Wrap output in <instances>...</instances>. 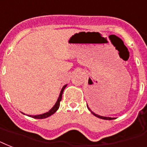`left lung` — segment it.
<instances>
[{
	"instance_id": "obj_1",
	"label": "left lung",
	"mask_w": 147,
	"mask_h": 147,
	"mask_svg": "<svg viewBox=\"0 0 147 147\" xmlns=\"http://www.w3.org/2000/svg\"><path fill=\"white\" fill-rule=\"evenodd\" d=\"M87 107H88V110H89L90 111H91V113H92V114H93L94 116L98 117V118H100V119H106V120H111V119H115V118H111V117H106V116H101V115H98V114H95L94 112H93V111L90 110V108H89L88 105H87Z\"/></svg>"
}]
</instances>
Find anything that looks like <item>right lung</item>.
I'll use <instances>...</instances> for the list:
<instances>
[{"label":"right lung","mask_w":147,"mask_h":147,"mask_svg":"<svg viewBox=\"0 0 147 147\" xmlns=\"http://www.w3.org/2000/svg\"><path fill=\"white\" fill-rule=\"evenodd\" d=\"M67 84H66V85H64L61 91H60V93H59V98H58V99H57V102H56V104L54 105L53 107L49 111L46 112V113H43V114L36 115H28V116L32 117V118H34V119H46V118H47V117L50 116V115H53L54 113L58 110V109H59V103H60V101H61V99H62V94H63V90H64L65 88L67 87ZM23 114H24V113H23Z\"/></svg>","instance_id":"right-lung-1"}]
</instances>
